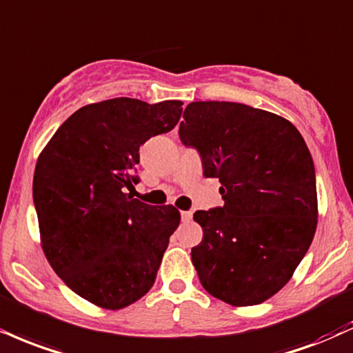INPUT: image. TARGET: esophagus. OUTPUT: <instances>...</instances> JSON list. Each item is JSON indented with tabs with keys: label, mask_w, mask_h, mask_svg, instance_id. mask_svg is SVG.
Returning a JSON list of instances; mask_svg holds the SVG:
<instances>
[{
	"label": "esophagus",
	"mask_w": 353,
	"mask_h": 353,
	"mask_svg": "<svg viewBox=\"0 0 353 353\" xmlns=\"http://www.w3.org/2000/svg\"><path fill=\"white\" fill-rule=\"evenodd\" d=\"M181 219H182V222H184V223L190 222V220H192V210H182L181 212Z\"/></svg>",
	"instance_id": "obj_1"
}]
</instances>
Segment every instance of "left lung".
<instances>
[{
  "label": "left lung",
  "mask_w": 353,
  "mask_h": 353,
  "mask_svg": "<svg viewBox=\"0 0 353 353\" xmlns=\"http://www.w3.org/2000/svg\"><path fill=\"white\" fill-rule=\"evenodd\" d=\"M181 141L217 177L223 205L197 210L192 263L205 291L232 305L270 299L291 279L317 227L312 156L286 118L233 101H192Z\"/></svg>",
  "instance_id": "left-lung-1"
}]
</instances>
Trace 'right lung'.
I'll use <instances>...</instances> for the list:
<instances>
[{"mask_svg":"<svg viewBox=\"0 0 353 353\" xmlns=\"http://www.w3.org/2000/svg\"><path fill=\"white\" fill-rule=\"evenodd\" d=\"M181 113L179 100L150 105L120 97L85 105L39 154L32 197L42 250L88 303L117 311L154 284L181 214L133 199V172L141 144L171 131Z\"/></svg>","mask_w":353,"mask_h":353,"instance_id":"right-lung-1","label":"right lung"}]
</instances>
